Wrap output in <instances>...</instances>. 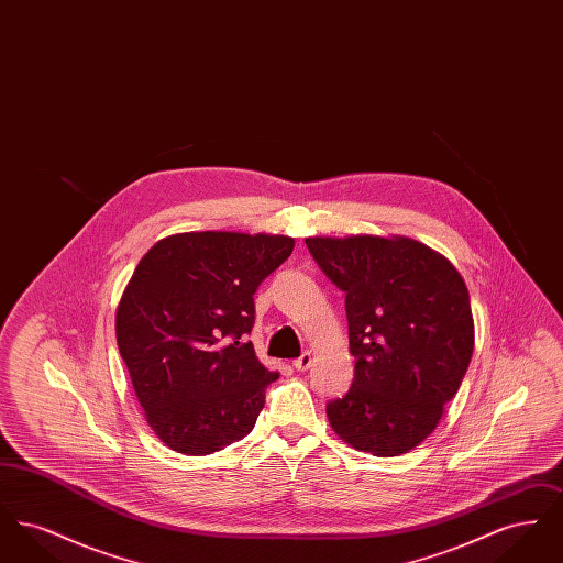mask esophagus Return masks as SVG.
Masks as SVG:
<instances>
[{
    "label": "esophagus",
    "instance_id": "1",
    "mask_svg": "<svg viewBox=\"0 0 563 563\" xmlns=\"http://www.w3.org/2000/svg\"><path fill=\"white\" fill-rule=\"evenodd\" d=\"M310 365H312V352H308V350L301 352L294 361V367L297 372H306Z\"/></svg>",
    "mask_w": 563,
    "mask_h": 563
}]
</instances>
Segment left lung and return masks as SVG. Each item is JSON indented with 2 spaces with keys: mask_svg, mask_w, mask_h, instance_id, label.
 Segmentation results:
<instances>
[{
  "mask_svg": "<svg viewBox=\"0 0 563 563\" xmlns=\"http://www.w3.org/2000/svg\"><path fill=\"white\" fill-rule=\"evenodd\" d=\"M346 294L354 379L327 402L333 430L358 452L405 454L422 443L468 369L475 324L460 272L411 239H306Z\"/></svg>",
  "mask_w": 563,
  "mask_h": 563,
  "instance_id": "8db88e82",
  "label": "left lung"
}]
</instances>
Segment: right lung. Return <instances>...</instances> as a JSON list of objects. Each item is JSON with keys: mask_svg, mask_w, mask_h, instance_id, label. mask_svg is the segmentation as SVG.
<instances>
[{"mask_svg": "<svg viewBox=\"0 0 563 563\" xmlns=\"http://www.w3.org/2000/svg\"><path fill=\"white\" fill-rule=\"evenodd\" d=\"M289 236L188 232L156 242L118 312V349L147 424L179 454L207 455L246 437L268 372L246 335L253 295L285 260Z\"/></svg>", "mask_w": 563, "mask_h": 563, "instance_id": "right-lung-1", "label": "right lung"}]
</instances>
